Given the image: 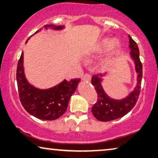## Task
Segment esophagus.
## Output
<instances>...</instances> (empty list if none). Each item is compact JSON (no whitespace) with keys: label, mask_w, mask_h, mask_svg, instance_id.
<instances>
[{"label":"esophagus","mask_w":158,"mask_h":158,"mask_svg":"<svg viewBox=\"0 0 158 158\" xmlns=\"http://www.w3.org/2000/svg\"><path fill=\"white\" fill-rule=\"evenodd\" d=\"M91 78H92V77H91V76H90L89 74H86L84 75L83 78H82V80H83V81H84L89 82L91 81Z\"/></svg>","instance_id":"obj_1"}]
</instances>
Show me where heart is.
<instances>
[{
  "label": "heart",
  "instance_id": "heart-1",
  "mask_svg": "<svg viewBox=\"0 0 158 158\" xmlns=\"http://www.w3.org/2000/svg\"><path fill=\"white\" fill-rule=\"evenodd\" d=\"M119 41L117 39L112 40L109 38L104 39L97 46L93 54L91 55L90 59H94L101 56L107 52L110 49V51H115L119 47Z\"/></svg>",
  "mask_w": 158,
  "mask_h": 158
}]
</instances>
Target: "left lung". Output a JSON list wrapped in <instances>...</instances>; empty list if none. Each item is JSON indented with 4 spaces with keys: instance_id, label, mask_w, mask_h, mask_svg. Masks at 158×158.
Listing matches in <instances>:
<instances>
[{
    "instance_id": "left-lung-1",
    "label": "left lung",
    "mask_w": 158,
    "mask_h": 158,
    "mask_svg": "<svg viewBox=\"0 0 158 158\" xmlns=\"http://www.w3.org/2000/svg\"><path fill=\"white\" fill-rule=\"evenodd\" d=\"M129 48L130 56L134 61L135 72L137 73V83L134 89L124 98L121 99H113L105 92L102 83L106 72L94 75L92 78V84L95 87L98 101L92 106V114L98 120L108 122L120 118L130 112L134 107L138 99L141 89V81L143 77V66L139 60V48L135 41L129 35Z\"/></svg>"
}]
</instances>
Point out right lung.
<instances>
[{
    "instance_id": "right-lung-1",
    "label": "right lung",
    "mask_w": 158,
    "mask_h": 158,
    "mask_svg": "<svg viewBox=\"0 0 158 158\" xmlns=\"http://www.w3.org/2000/svg\"><path fill=\"white\" fill-rule=\"evenodd\" d=\"M64 28L65 26H54L53 24L44 26L45 30L61 31ZM41 29L43 28H40L35 34ZM16 81L20 100L26 112L42 120H54L65 113L70 97L76 91L80 79H72L71 81L64 79L59 84L48 89L35 87L29 83L26 77L23 52H22L18 63Z\"/></svg>"
}]
</instances>
